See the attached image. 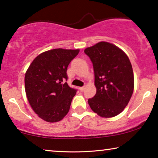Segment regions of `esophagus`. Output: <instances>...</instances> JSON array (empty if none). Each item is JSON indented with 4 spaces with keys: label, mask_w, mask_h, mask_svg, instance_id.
Instances as JSON below:
<instances>
[{
    "label": "esophagus",
    "mask_w": 158,
    "mask_h": 158,
    "mask_svg": "<svg viewBox=\"0 0 158 158\" xmlns=\"http://www.w3.org/2000/svg\"><path fill=\"white\" fill-rule=\"evenodd\" d=\"M84 90H85V86H83V87H81V88H80V90H81V92H83Z\"/></svg>",
    "instance_id": "1"
}]
</instances>
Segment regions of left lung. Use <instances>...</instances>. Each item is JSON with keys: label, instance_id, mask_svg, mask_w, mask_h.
Listing matches in <instances>:
<instances>
[{"label": "left lung", "instance_id": "left-lung-1", "mask_svg": "<svg viewBox=\"0 0 158 158\" xmlns=\"http://www.w3.org/2000/svg\"><path fill=\"white\" fill-rule=\"evenodd\" d=\"M94 66L96 94L88 100L101 117H114L128 104L134 90V74L129 57L111 43L101 42L84 50Z\"/></svg>", "mask_w": 158, "mask_h": 158}]
</instances>
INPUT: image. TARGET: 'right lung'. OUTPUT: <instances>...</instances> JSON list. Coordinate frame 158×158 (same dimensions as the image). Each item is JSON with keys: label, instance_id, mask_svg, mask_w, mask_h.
I'll list each match as a JSON object with an SVG mask.
<instances>
[{"label": "right lung", "instance_id": "obj_1", "mask_svg": "<svg viewBox=\"0 0 158 158\" xmlns=\"http://www.w3.org/2000/svg\"><path fill=\"white\" fill-rule=\"evenodd\" d=\"M79 49H54L33 60L25 75V90L34 112L48 122L62 120L68 113L77 90L68 83L67 69Z\"/></svg>", "mask_w": 158, "mask_h": 158}]
</instances>
